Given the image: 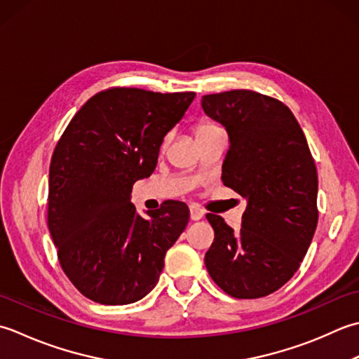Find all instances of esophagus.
I'll return each mask as SVG.
<instances>
[{
	"mask_svg": "<svg viewBox=\"0 0 359 359\" xmlns=\"http://www.w3.org/2000/svg\"><path fill=\"white\" fill-rule=\"evenodd\" d=\"M203 217H204V210H203V209L196 208V206H192V208H190V220L198 222V220H201Z\"/></svg>",
	"mask_w": 359,
	"mask_h": 359,
	"instance_id": "1",
	"label": "esophagus"
}]
</instances>
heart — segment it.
Masks as SVG:
<instances>
[{
	"label": "heart",
	"mask_w": 359,
	"mask_h": 359,
	"mask_svg": "<svg viewBox=\"0 0 359 359\" xmlns=\"http://www.w3.org/2000/svg\"><path fill=\"white\" fill-rule=\"evenodd\" d=\"M214 128H218V126H215V123H212L209 121H201L195 126V136H200L203 133H206V131H210Z\"/></svg>",
	"instance_id": "obj_1"
}]
</instances>
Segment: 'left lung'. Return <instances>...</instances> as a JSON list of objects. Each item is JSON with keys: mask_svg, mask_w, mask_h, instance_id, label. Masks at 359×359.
<instances>
[{"mask_svg": "<svg viewBox=\"0 0 359 359\" xmlns=\"http://www.w3.org/2000/svg\"><path fill=\"white\" fill-rule=\"evenodd\" d=\"M201 107L229 135L223 184L246 198L241 229L208 214L204 265L237 299L271 294L301 266L318 226V172L304 131L280 100L251 90L208 94Z\"/></svg>", "mask_w": 359, "mask_h": 359, "instance_id": "obj_1", "label": "left lung"}]
</instances>
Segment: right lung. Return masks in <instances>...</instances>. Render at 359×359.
<instances>
[{"label": "right lung", "mask_w": 359, "mask_h": 359, "mask_svg": "<svg viewBox=\"0 0 359 359\" xmlns=\"http://www.w3.org/2000/svg\"><path fill=\"white\" fill-rule=\"evenodd\" d=\"M194 97L109 88L79 109L55 145L48 228L65 274L94 302L126 305L149 294L186 229V203L169 200L144 218L130 198Z\"/></svg>", "instance_id": "1"}]
</instances>
